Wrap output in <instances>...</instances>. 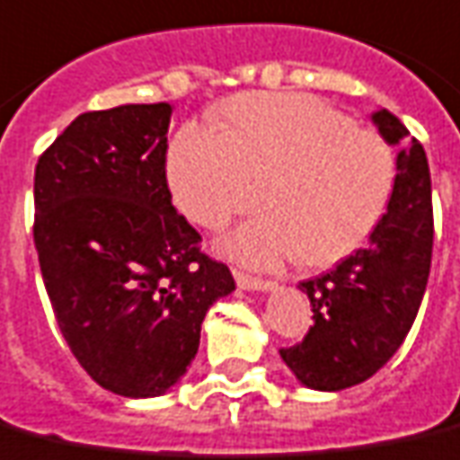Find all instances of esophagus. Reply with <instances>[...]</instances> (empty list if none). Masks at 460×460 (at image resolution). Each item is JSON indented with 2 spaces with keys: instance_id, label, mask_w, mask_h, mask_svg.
<instances>
[{
  "instance_id": "esophagus-1",
  "label": "esophagus",
  "mask_w": 460,
  "mask_h": 460,
  "mask_svg": "<svg viewBox=\"0 0 460 460\" xmlns=\"http://www.w3.org/2000/svg\"><path fill=\"white\" fill-rule=\"evenodd\" d=\"M234 278H236V285H239L241 290L268 292V290H273V288H275L273 280H263V278L248 275V273H243V270H234Z\"/></svg>"
}]
</instances>
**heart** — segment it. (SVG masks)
<instances>
[{
	"label": "heart",
	"mask_w": 460,
	"mask_h": 460,
	"mask_svg": "<svg viewBox=\"0 0 460 460\" xmlns=\"http://www.w3.org/2000/svg\"><path fill=\"white\" fill-rule=\"evenodd\" d=\"M221 117L226 126L190 121L180 128L168 180L180 209L207 229L251 212L268 180L270 209L224 239L229 256L258 268L302 256L309 265H332L370 239L397 180L383 136L295 92L241 94Z\"/></svg>",
	"instance_id": "1"
}]
</instances>
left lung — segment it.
I'll list each match as a JSON object with an SVG mask.
<instances>
[{"label":"left lung","instance_id":"1","mask_svg":"<svg viewBox=\"0 0 460 460\" xmlns=\"http://www.w3.org/2000/svg\"><path fill=\"white\" fill-rule=\"evenodd\" d=\"M373 124L397 153V180L385 217L368 243L334 270L299 282L314 312L305 339L280 349L282 360L312 390L358 385L393 358L410 334L427 290L434 212L427 153L407 126L380 109Z\"/></svg>","mask_w":460,"mask_h":460}]
</instances>
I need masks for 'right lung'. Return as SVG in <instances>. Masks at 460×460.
Wrapping results in <instances>:
<instances>
[{"label":"right lung","mask_w":460,"mask_h":460,"mask_svg":"<svg viewBox=\"0 0 460 460\" xmlns=\"http://www.w3.org/2000/svg\"><path fill=\"white\" fill-rule=\"evenodd\" d=\"M170 114L165 102L84 111L33 178V243L58 326L87 376L124 397L168 393L207 309L236 288L172 207Z\"/></svg>","instance_id":"right-lung-1"}]
</instances>
